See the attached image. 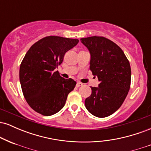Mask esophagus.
Listing matches in <instances>:
<instances>
[{
	"label": "esophagus",
	"instance_id": "esophagus-1",
	"mask_svg": "<svg viewBox=\"0 0 151 151\" xmlns=\"http://www.w3.org/2000/svg\"><path fill=\"white\" fill-rule=\"evenodd\" d=\"M82 85H83L82 83H81V82H77V87H79V86H82Z\"/></svg>",
	"mask_w": 151,
	"mask_h": 151
}]
</instances>
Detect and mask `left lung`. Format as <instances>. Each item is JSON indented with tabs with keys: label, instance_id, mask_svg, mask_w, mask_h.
<instances>
[{
	"label": "left lung",
	"instance_id": "obj_1",
	"mask_svg": "<svg viewBox=\"0 0 151 151\" xmlns=\"http://www.w3.org/2000/svg\"><path fill=\"white\" fill-rule=\"evenodd\" d=\"M81 42L91 54L90 70L100 81L99 87H91V94L85 99V106L95 116H109L120 108L129 93V61L120 47L104 37L81 38Z\"/></svg>",
	"mask_w": 151,
	"mask_h": 151
}]
</instances>
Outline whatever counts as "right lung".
Wrapping results in <instances>:
<instances>
[{
	"instance_id": "right-lung-1",
	"label": "right lung",
	"mask_w": 151,
	"mask_h": 151,
	"mask_svg": "<svg viewBox=\"0 0 151 151\" xmlns=\"http://www.w3.org/2000/svg\"><path fill=\"white\" fill-rule=\"evenodd\" d=\"M78 42L77 39L47 36L32 45L24 57L20 67V85L27 103L37 113H58L75 87L74 79H64L55 69Z\"/></svg>"
}]
</instances>
